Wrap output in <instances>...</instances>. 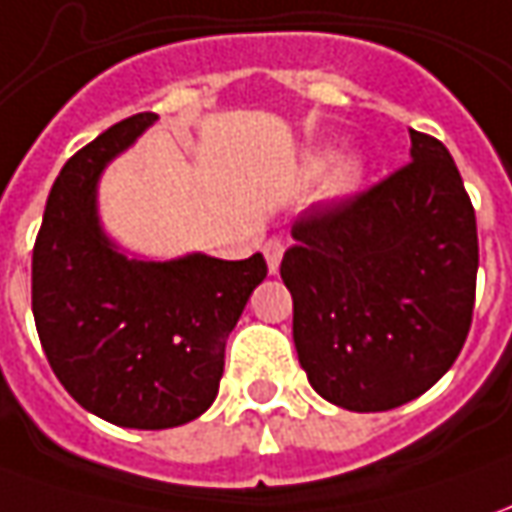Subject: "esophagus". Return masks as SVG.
I'll return each instance as SVG.
<instances>
[{"label": "esophagus", "instance_id": "1", "mask_svg": "<svg viewBox=\"0 0 512 512\" xmlns=\"http://www.w3.org/2000/svg\"><path fill=\"white\" fill-rule=\"evenodd\" d=\"M283 252H285V243L280 241V238H271V241L263 243V255H266V263H269L271 274H277V269H280Z\"/></svg>", "mask_w": 512, "mask_h": 512}]
</instances>
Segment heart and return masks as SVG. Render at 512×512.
Instances as JSON below:
<instances>
[{"label": "heart", "mask_w": 512, "mask_h": 512, "mask_svg": "<svg viewBox=\"0 0 512 512\" xmlns=\"http://www.w3.org/2000/svg\"><path fill=\"white\" fill-rule=\"evenodd\" d=\"M325 165V156H314L311 159V168H322ZM364 176V156L358 151H339L328 159L325 165V182H322V193L330 201H339L347 198L350 193H356V187L361 184Z\"/></svg>", "instance_id": "heart-1"}]
</instances>
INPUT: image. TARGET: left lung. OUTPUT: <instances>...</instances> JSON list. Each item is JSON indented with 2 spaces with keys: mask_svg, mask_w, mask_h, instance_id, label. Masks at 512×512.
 <instances>
[{
  "mask_svg": "<svg viewBox=\"0 0 512 512\" xmlns=\"http://www.w3.org/2000/svg\"><path fill=\"white\" fill-rule=\"evenodd\" d=\"M412 162L294 221L280 277L311 387L350 412H387L431 389L474 314L471 198L440 139L409 131Z\"/></svg>",
  "mask_w": 512,
  "mask_h": 512,
  "instance_id": "left-lung-1",
  "label": "left lung"
}]
</instances>
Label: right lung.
I'll return each mask as SVG.
<instances>
[{"mask_svg": "<svg viewBox=\"0 0 512 512\" xmlns=\"http://www.w3.org/2000/svg\"><path fill=\"white\" fill-rule=\"evenodd\" d=\"M156 120L134 114L66 162L33 249V316L52 373L123 429H173L210 409L229 333L269 271L260 252L139 260L106 235L97 182Z\"/></svg>", "mask_w": 512, "mask_h": 512, "instance_id": "add662e5", "label": "right lung"}]
</instances>
